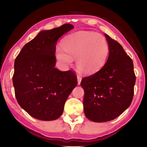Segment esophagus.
Here are the masks:
<instances>
[{"instance_id":"obj_1","label":"esophagus","mask_w":147,"mask_h":147,"mask_svg":"<svg viewBox=\"0 0 147 147\" xmlns=\"http://www.w3.org/2000/svg\"><path fill=\"white\" fill-rule=\"evenodd\" d=\"M82 80V78L80 77V76L78 75L77 76V80H78V85H80V83H81V81Z\"/></svg>"}]
</instances>
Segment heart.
Masks as SVG:
<instances>
[{
    "label": "heart",
    "mask_w": 147,
    "mask_h": 147,
    "mask_svg": "<svg viewBox=\"0 0 147 147\" xmlns=\"http://www.w3.org/2000/svg\"><path fill=\"white\" fill-rule=\"evenodd\" d=\"M62 48L56 50L57 60L67 67L76 59L77 69L85 74L98 71L105 65L110 53V47L104 36L87 31L77 32L65 37Z\"/></svg>",
    "instance_id": "heart-1"
}]
</instances>
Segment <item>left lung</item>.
Returning a JSON list of instances; mask_svg holds the SVG:
<instances>
[{
    "label": "left lung",
    "mask_w": 147,
    "mask_h": 147,
    "mask_svg": "<svg viewBox=\"0 0 147 147\" xmlns=\"http://www.w3.org/2000/svg\"><path fill=\"white\" fill-rule=\"evenodd\" d=\"M110 53L105 65L97 73L83 78V110L94 122L110 121L131 105L136 76L133 60L119 42L105 34Z\"/></svg>",
    "instance_id": "left-lung-1"
}]
</instances>
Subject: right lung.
<instances>
[{"instance_id": "add662e5", "label": "right lung", "mask_w": 147, "mask_h": 147, "mask_svg": "<svg viewBox=\"0 0 147 147\" xmlns=\"http://www.w3.org/2000/svg\"><path fill=\"white\" fill-rule=\"evenodd\" d=\"M73 28L65 24L41 31L23 47L14 61L13 83L17 101L36 119H59L67 97L76 87L74 72L55 68L57 42Z\"/></svg>"}]
</instances>
